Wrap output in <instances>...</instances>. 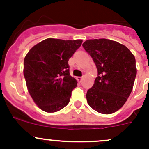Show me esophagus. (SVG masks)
Instances as JSON below:
<instances>
[{
	"label": "esophagus",
	"mask_w": 149,
	"mask_h": 149,
	"mask_svg": "<svg viewBox=\"0 0 149 149\" xmlns=\"http://www.w3.org/2000/svg\"><path fill=\"white\" fill-rule=\"evenodd\" d=\"M76 80H77L78 82L81 83L82 81V80H83V79H82V77H77L76 78Z\"/></svg>",
	"instance_id": "obj_1"
}]
</instances>
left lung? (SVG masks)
<instances>
[{"label": "left lung", "mask_w": 149, "mask_h": 149, "mask_svg": "<svg viewBox=\"0 0 149 149\" xmlns=\"http://www.w3.org/2000/svg\"><path fill=\"white\" fill-rule=\"evenodd\" d=\"M82 46L98 71L94 85L87 91V102L100 113H114L133 90L137 73L134 55L127 47L107 39L88 40Z\"/></svg>", "instance_id": "left-lung-1"}]
</instances>
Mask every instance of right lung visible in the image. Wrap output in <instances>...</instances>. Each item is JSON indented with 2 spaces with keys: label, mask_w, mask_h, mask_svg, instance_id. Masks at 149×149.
I'll use <instances>...</instances> for the list:
<instances>
[{
  "label": "right lung",
  "mask_w": 149,
  "mask_h": 149,
  "mask_svg": "<svg viewBox=\"0 0 149 149\" xmlns=\"http://www.w3.org/2000/svg\"><path fill=\"white\" fill-rule=\"evenodd\" d=\"M82 42L48 38L34 45L25 56L26 87L42 110L58 112L70 102L77 81L70 76L68 63Z\"/></svg>",
  "instance_id": "1"
}]
</instances>
